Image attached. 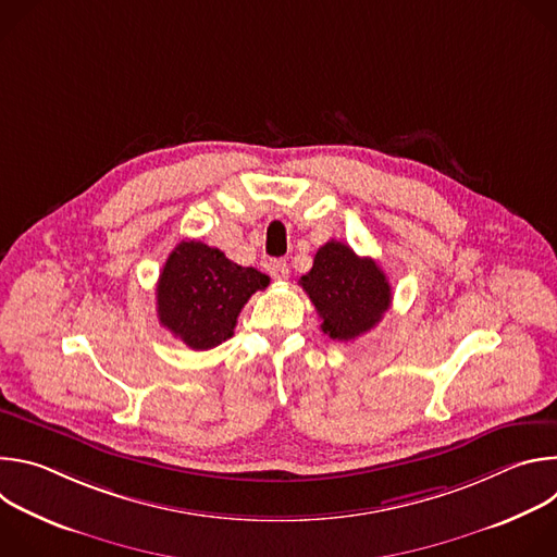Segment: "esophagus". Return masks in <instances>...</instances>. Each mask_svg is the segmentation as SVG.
<instances>
[{
	"instance_id": "34e87169",
	"label": "esophagus",
	"mask_w": 557,
	"mask_h": 557,
	"mask_svg": "<svg viewBox=\"0 0 557 557\" xmlns=\"http://www.w3.org/2000/svg\"><path fill=\"white\" fill-rule=\"evenodd\" d=\"M267 271H269L271 277L277 280V282H282V280L288 277V264H286L284 260H271V262L267 264Z\"/></svg>"
}]
</instances>
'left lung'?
Listing matches in <instances>:
<instances>
[{
  "mask_svg": "<svg viewBox=\"0 0 557 557\" xmlns=\"http://www.w3.org/2000/svg\"><path fill=\"white\" fill-rule=\"evenodd\" d=\"M331 339L350 342L374 329L389 308L392 288L372 258H359L348 245L331 240L314 253L312 269L301 275Z\"/></svg>",
  "mask_w": 557,
  "mask_h": 557,
  "instance_id": "obj_1",
  "label": "left lung"
}]
</instances>
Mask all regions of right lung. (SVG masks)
Returning <instances> with one entry per match:
<instances>
[{
    "label": "right lung",
    "instance_id": "obj_1",
    "mask_svg": "<svg viewBox=\"0 0 557 557\" xmlns=\"http://www.w3.org/2000/svg\"><path fill=\"white\" fill-rule=\"evenodd\" d=\"M269 275L231 262L220 249L183 240L156 284L158 320L191 350H209L233 335L237 314Z\"/></svg>",
    "mask_w": 557,
    "mask_h": 557
}]
</instances>
